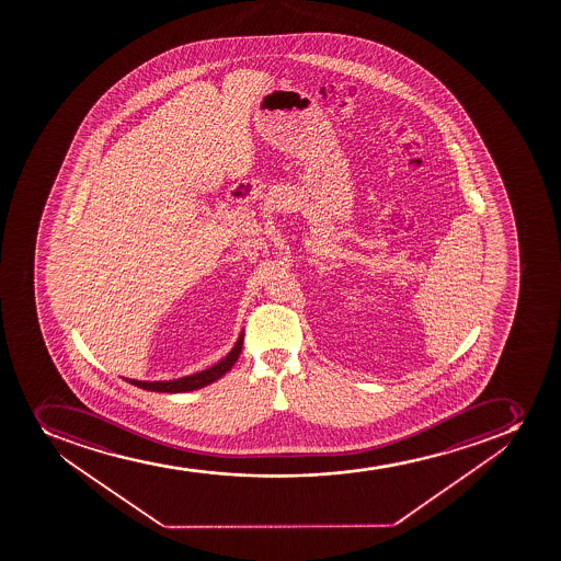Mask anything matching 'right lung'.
Instances as JSON below:
<instances>
[{
    "label": "right lung",
    "mask_w": 561,
    "mask_h": 561,
    "mask_svg": "<svg viewBox=\"0 0 561 561\" xmlns=\"http://www.w3.org/2000/svg\"><path fill=\"white\" fill-rule=\"evenodd\" d=\"M243 350V333L239 336L238 342L233 345V350L222 358L219 364L211 366L205 371L195 373L190 377L179 378V380H170V382H140V380H128L137 388L148 389V391H159V393H184V391H194V389L205 388L208 383L216 382L217 378H221L230 367L236 364L239 353Z\"/></svg>",
    "instance_id": "obj_1"
}]
</instances>
